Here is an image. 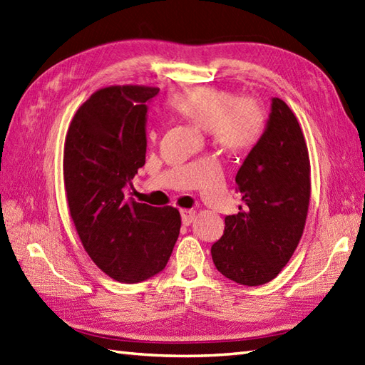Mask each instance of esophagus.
Returning <instances> with one entry per match:
<instances>
[{"label": "esophagus", "mask_w": 365, "mask_h": 365, "mask_svg": "<svg viewBox=\"0 0 365 365\" xmlns=\"http://www.w3.org/2000/svg\"><path fill=\"white\" fill-rule=\"evenodd\" d=\"M180 216H182L183 225H191L192 220L195 219V211L194 210H182Z\"/></svg>", "instance_id": "1"}]
</instances>
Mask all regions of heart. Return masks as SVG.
Instances as JSON below:
<instances>
[{
    "instance_id": "b5f03b06",
    "label": "heart",
    "mask_w": 365,
    "mask_h": 365,
    "mask_svg": "<svg viewBox=\"0 0 365 365\" xmlns=\"http://www.w3.org/2000/svg\"><path fill=\"white\" fill-rule=\"evenodd\" d=\"M170 106L188 123L208 133L211 143L227 153L253 148L267 123L265 112L256 100L239 97L225 88H186L173 93Z\"/></svg>"
}]
</instances>
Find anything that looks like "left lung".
Masks as SVG:
<instances>
[{
  "mask_svg": "<svg viewBox=\"0 0 365 365\" xmlns=\"http://www.w3.org/2000/svg\"><path fill=\"white\" fill-rule=\"evenodd\" d=\"M244 205L225 217V231L211 247L219 272L240 285L273 280L302 237L310 203V158L293 110L280 98L262 137L236 174Z\"/></svg>",
  "mask_w": 365,
  "mask_h": 365,
  "instance_id": "left-lung-1",
  "label": "left lung"
}]
</instances>
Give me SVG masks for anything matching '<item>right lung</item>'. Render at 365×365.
<instances>
[{"instance_id": "right-lung-1", "label": "right lung", "mask_w": 365, "mask_h": 365, "mask_svg": "<svg viewBox=\"0 0 365 365\" xmlns=\"http://www.w3.org/2000/svg\"><path fill=\"white\" fill-rule=\"evenodd\" d=\"M148 86L98 89L73 115L64 142L63 177L73 225L103 273L137 284L160 273L180 232V212L133 197L146 158Z\"/></svg>"}]
</instances>
